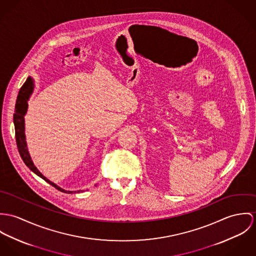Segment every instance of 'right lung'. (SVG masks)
<instances>
[{
	"label": "right lung",
	"mask_w": 256,
	"mask_h": 256,
	"mask_svg": "<svg viewBox=\"0 0 256 256\" xmlns=\"http://www.w3.org/2000/svg\"><path fill=\"white\" fill-rule=\"evenodd\" d=\"M32 90H33V80L31 78H28L26 80V82L24 84V86H22V88L20 89L18 99L16 102V108H14L16 112L14 114V130H16V146H18L20 155L30 170H32L33 172H35L40 178H42L45 182L52 184L54 188H57L58 190L62 192L64 194L76 192L64 190H62L60 188H58V186L53 184L52 182H50L48 178H46L39 170H37V168L33 165L32 161H31V158L29 156L28 151L26 148V136H24V114L28 110V101L30 94L32 93ZM78 192H80V190H78Z\"/></svg>",
	"instance_id": "obj_1"
}]
</instances>
